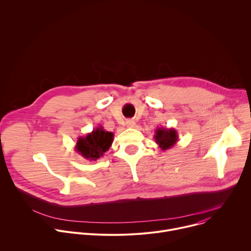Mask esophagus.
Masks as SVG:
<instances>
[{"mask_svg":"<svg viewBox=\"0 0 251 251\" xmlns=\"http://www.w3.org/2000/svg\"><path fill=\"white\" fill-rule=\"evenodd\" d=\"M135 125H136V123H135L134 120H127L126 121V126L127 127H134Z\"/></svg>","mask_w":251,"mask_h":251,"instance_id":"34e87169","label":"esophagus"}]
</instances>
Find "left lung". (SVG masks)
<instances>
[{
  "label": "left lung",
  "instance_id": "obj_1",
  "mask_svg": "<svg viewBox=\"0 0 251 251\" xmlns=\"http://www.w3.org/2000/svg\"><path fill=\"white\" fill-rule=\"evenodd\" d=\"M156 134L154 135L155 142L161 150L166 151L174 147L177 142V132L174 128H157Z\"/></svg>",
  "mask_w": 251,
  "mask_h": 251
}]
</instances>
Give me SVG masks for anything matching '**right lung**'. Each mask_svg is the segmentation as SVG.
Returning <instances> with one entry per match:
<instances>
[{"label":"right lung","instance_id":"right-lung-1","mask_svg":"<svg viewBox=\"0 0 251 251\" xmlns=\"http://www.w3.org/2000/svg\"><path fill=\"white\" fill-rule=\"evenodd\" d=\"M114 134L105 131L102 126L93 129L86 136L78 137L75 151L84 159L96 161L109 150L113 143Z\"/></svg>","mask_w":251,"mask_h":251}]
</instances>
